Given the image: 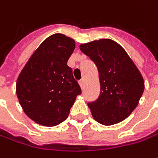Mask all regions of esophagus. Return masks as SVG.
I'll list each match as a JSON object with an SVG mask.
<instances>
[{"mask_svg": "<svg viewBox=\"0 0 158 158\" xmlns=\"http://www.w3.org/2000/svg\"><path fill=\"white\" fill-rule=\"evenodd\" d=\"M79 85L81 86V87H83V85H84V79H81V80H79Z\"/></svg>", "mask_w": 158, "mask_h": 158, "instance_id": "34e87169", "label": "esophagus"}]
</instances>
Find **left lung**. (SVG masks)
I'll use <instances>...</instances> for the list:
<instances>
[{
	"mask_svg": "<svg viewBox=\"0 0 158 158\" xmlns=\"http://www.w3.org/2000/svg\"><path fill=\"white\" fill-rule=\"evenodd\" d=\"M99 72L101 92L88 103L96 122L105 126L125 120L138 105L144 90L141 73L120 44L111 39H100L79 46Z\"/></svg>",
	"mask_w": 158,
	"mask_h": 158,
	"instance_id": "obj_1",
	"label": "left lung"
}]
</instances>
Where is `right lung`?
<instances>
[{
	"label": "right lung",
	"instance_id": "add662e5",
	"mask_svg": "<svg viewBox=\"0 0 158 158\" xmlns=\"http://www.w3.org/2000/svg\"><path fill=\"white\" fill-rule=\"evenodd\" d=\"M75 42L54 34L42 43L22 70L16 94L24 113L35 123L53 127L64 122L81 88L67 65Z\"/></svg>",
	"mask_w": 158,
	"mask_h": 158
}]
</instances>
